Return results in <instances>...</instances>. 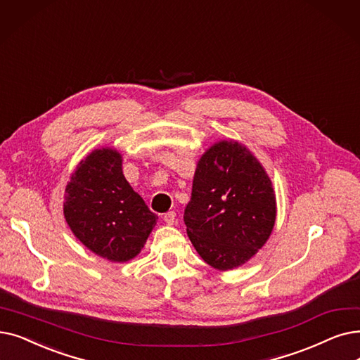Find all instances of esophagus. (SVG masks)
Segmentation results:
<instances>
[{"label":"esophagus","mask_w":360,"mask_h":360,"mask_svg":"<svg viewBox=\"0 0 360 360\" xmlns=\"http://www.w3.org/2000/svg\"><path fill=\"white\" fill-rule=\"evenodd\" d=\"M163 221L166 225H174L176 222V213L175 212H167L163 216Z\"/></svg>","instance_id":"obj_1"}]
</instances>
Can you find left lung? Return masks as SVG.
Wrapping results in <instances>:
<instances>
[{"label":"left lung","instance_id":"obj_1","mask_svg":"<svg viewBox=\"0 0 360 360\" xmlns=\"http://www.w3.org/2000/svg\"><path fill=\"white\" fill-rule=\"evenodd\" d=\"M275 219L272 181L244 144L221 139L201 154L184 222L202 260L222 272L243 266L266 244Z\"/></svg>","mask_w":360,"mask_h":360}]
</instances>
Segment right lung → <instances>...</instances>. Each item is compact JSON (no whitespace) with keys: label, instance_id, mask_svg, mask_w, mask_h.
<instances>
[{"label":"right lung","instance_id":"obj_1","mask_svg":"<svg viewBox=\"0 0 360 360\" xmlns=\"http://www.w3.org/2000/svg\"><path fill=\"white\" fill-rule=\"evenodd\" d=\"M122 162L113 147L92 150L76 166L63 201L73 236L92 253L115 263L141 253L159 219L124 178Z\"/></svg>","mask_w":360,"mask_h":360}]
</instances>
